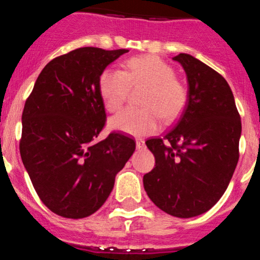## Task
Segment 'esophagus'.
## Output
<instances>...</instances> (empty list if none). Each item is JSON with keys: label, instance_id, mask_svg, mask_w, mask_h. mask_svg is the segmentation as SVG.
<instances>
[{"label": "esophagus", "instance_id": "esophagus-1", "mask_svg": "<svg viewBox=\"0 0 260 260\" xmlns=\"http://www.w3.org/2000/svg\"><path fill=\"white\" fill-rule=\"evenodd\" d=\"M136 148L139 150L145 148V141H144L143 139H136Z\"/></svg>", "mask_w": 260, "mask_h": 260}]
</instances>
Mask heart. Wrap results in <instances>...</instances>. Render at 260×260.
<instances>
[{
  "label": "heart",
  "mask_w": 260,
  "mask_h": 260,
  "mask_svg": "<svg viewBox=\"0 0 260 260\" xmlns=\"http://www.w3.org/2000/svg\"><path fill=\"white\" fill-rule=\"evenodd\" d=\"M174 76L173 68L152 55L131 57L125 62L124 71L105 69L99 77V91L110 112L124 105L131 87L146 86L140 101L145 108H127L115 115L109 122L111 129L146 136L160 129V114L167 121L175 119L185 105L186 89Z\"/></svg>",
  "instance_id": "1"
}]
</instances>
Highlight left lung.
Returning a JSON list of instances; mask_svg holds the SVG:
<instances>
[{
  "label": "left lung",
  "instance_id": "obj_1",
  "mask_svg": "<svg viewBox=\"0 0 260 260\" xmlns=\"http://www.w3.org/2000/svg\"><path fill=\"white\" fill-rule=\"evenodd\" d=\"M188 79V100L174 127L146 141L155 168L144 188L159 209L192 218L213 208L239 159L242 122L228 82L188 53L173 57Z\"/></svg>",
  "mask_w": 260,
  "mask_h": 260
}]
</instances>
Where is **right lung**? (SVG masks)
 Masks as SVG:
<instances>
[{
    "instance_id": "right-lung-1",
    "label": "right lung",
    "mask_w": 260,
    "mask_h": 260,
    "mask_svg": "<svg viewBox=\"0 0 260 260\" xmlns=\"http://www.w3.org/2000/svg\"><path fill=\"white\" fill-rule=\"evenodd\" d=\"M126 52L81 47L58 56L26 100L21 159L41 202L63 218L100 209L135 151V141L119 133L95 141L106 120L99 77Z\"/></svg>"
}]
</instances>
